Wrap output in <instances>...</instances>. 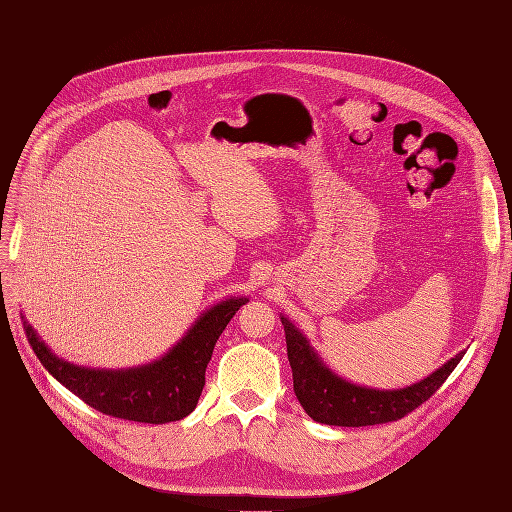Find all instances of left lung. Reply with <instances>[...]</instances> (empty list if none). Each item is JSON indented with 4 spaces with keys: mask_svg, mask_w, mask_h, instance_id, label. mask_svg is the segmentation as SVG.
<instances>
[{
    "mask_svg": "<svg viewBox=\"0 0 512 512\" xmlns=\"http://www.w3.org/2000/svg\"><path fill=\"white\" fill-rule=\"evenodd\" d=\"M280 320L286 333L294 395L303 410L316 423L324 425L365 427L397 421L436 393L466 354V350L457 352L453 359L431 371L427 378L404 386V389H371V386L354 384L337 376L309 344V339L294 327L292 320L282 314Z\"/></svg>",
    "mask_w": 512,
    "mask_h": 512,
    "instance_id": "left-lung-1",
    "label": "left lung"
}]
</instances>
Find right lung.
I'll use <instances>...</instances> for the list:
<instances>
[{
  "label": "right lung",
  "mask_w": 512,
  "mask_h": 512,
  "mask_svg": "<svg viewBox=\"0 0 512 512\" xmlns=\"http://www.w3.org/2000/svg\"><path fill=\"white\" fill-rule=\"evenodd\" d=\"M247 301V297H228L207 307L160 359L121 369L83 367L61 359L44 344L25 316L21 320L27 342L42 367L87 406L123 421L162 425L181 421L196 408L215 342Z\"/></svg>",
  "instance_id": "right-lung-1"
}]
</instances>
